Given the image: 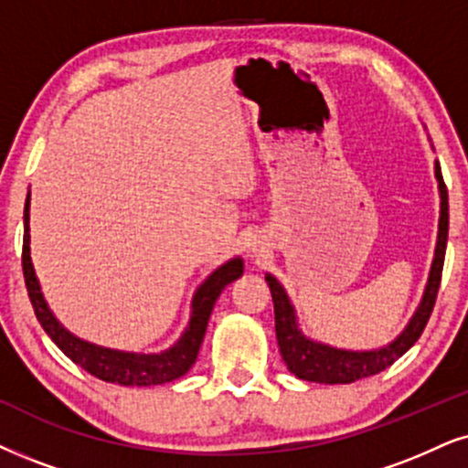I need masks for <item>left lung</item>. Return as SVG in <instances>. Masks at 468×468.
Returning a JSON list of instances; mask_svg holds the SVG:
<instances>
[{"label":"left lung","instance_id":"1","mask_svg":"<svg viewBox=\"0 0 468 468\" xmlns=\"http://www.w3.org/2000/svg\"><path fill=\"white\" fill-rule=\"evenodd\" d=\"M434 175L439 181L441 192V218H439V239H436L434 261L425 285L421 304L415 311L408 326L404 328L398 339L380 347V350L369 352H352L339 350V347L324 346V343L311 341L300 333L298 322H295V311L289 303L285 289L271 274H265L268 281L271 300H274V322H276V339L281 347V356L285 360L287 369L295 378L319 384H350L360 378L380 374V371L391 367L395 360L415 346L421 336L425 324L431 315V309L436 304V295L441 287L442 263H445V248H447V233H449V203H447V186L442 181V173L439 162L434 164Z\"/></svg>","mask_w":468,"mask_h":468}]
</instances>
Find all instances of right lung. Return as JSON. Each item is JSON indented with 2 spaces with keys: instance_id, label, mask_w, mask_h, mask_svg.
Returning <instances> with one entry per match:
<instances>
[{
  "instance_id": "1",
  "label": "right lung",
  "mask_w": 468,
  "mask_h": 468,
  "mask_svg": "<svg viewBox=\"0 0 468 468\" xmlns=\"http://www.w3.org/2000/svg\"><path fill=\"white\" fill-rule=\"evenodd\" d=\"M23 276H26V287L29 303L34 306L37 319L51 341L56 343L67 356L86 369L88 374L99 378V380L122 384V387H153V384L173 382L176 378L186 376L190 367L197 363L200 343H203L209 315L214 311L218 295L229 282L238 281L244 271V261L239 257L230 259L220 265L214 274L207 276V281L197 289L192 300V317L187 324L186 333L175 343L170 350L162 354H135V352H118L110 347L94 346V343L77 339L67 328L53 317L47 306L43 292H40L38 278L34 274L32 259H29V194L26 200V211H23Z\"/></svg>"
}]
</instances>
